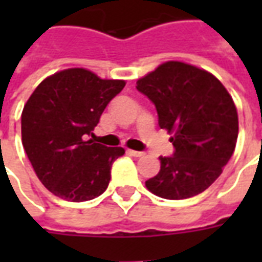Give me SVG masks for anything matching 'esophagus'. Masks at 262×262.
Returning a JSON list of instances; mask_svg holds the SVG:
<instances>
[{
	"mask_svg": "<svg viewBox=\"0 0 262 262\" xmlns=\"http://www.w3.org/2000/svg\"><path fill=\"white\" fill-rule=\"evenodd\" d=\"M127 153L133 156V157H142V156H144L143 151H136V150H127Z\"/></svg>",
	"mask_w": 262,
	"mask_h": 262,
	"instance_id": "34e87169",
	"label": "esophagus"
}]
</instances>
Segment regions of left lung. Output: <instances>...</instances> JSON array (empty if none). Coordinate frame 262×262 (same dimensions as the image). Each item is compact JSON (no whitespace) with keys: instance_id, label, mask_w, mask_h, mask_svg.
Wrapping results in <instances>:
<instances>
[{"instance_id":"1","label":"left lung","mask_w":262,"mask_h":262,"mask_svg":"<svg viewBox=\"0 0 262 262\" xmlns=\"http://www.w3.org/2000/svg\"><path fill=\"white\" fill-rule=\"evenodd\" d=\"M154 103L159 125L174 133L171 157H160L159 174L146 181L164 199L203 192L233 156L238 135L236 105L214 75L181 61H167L136 82Z\"/></svg>"}]
</instances>
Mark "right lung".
Instances as JSON below:
<instances>
[{
  "label": "right lung",
  "mask_w": 262,
  "mask_h": 262,
  "mask_svg": "<svg viewBox=\"0 0 262 262\" xmlns=\"http://www.w3.org/2000/svg\"><path fill=\"white\" fill-rule=\"evenodd\" d=\"M125 86L85 69L59 71L43 80L24 106L22 144L37 178L56 196L91 201L105 192L111 168L125 148L94 143L92 136L108 103Z\"/></svg>",
  "instance_id": "obj_1"
}]
</instances>
